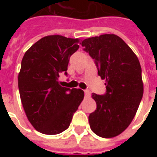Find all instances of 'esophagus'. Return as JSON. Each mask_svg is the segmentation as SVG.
Returning <instances> with one entry per match:
<instances>
[{"label": "esophagus", "mask_w": 157, "mask_h": 157, "mask_svg": "<svg viewBox=\"0 0 157 157\" xmlns=\"http://www.w3.org/2000/svg\"><path fill=\"white\" fill-rule=\"evenodd\" d=\"M84 93H85L86 97H87V98L91 97V92H90L89 90H85V91H84Z\"/></svg>", "instance_id": "34e87169"}]
</instances>
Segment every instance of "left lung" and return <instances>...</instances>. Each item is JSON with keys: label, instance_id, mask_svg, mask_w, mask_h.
Returning <instances> with one entry per match:
<instances>
[{"label": "left lung", "instance_id": "8db88e82", "mask_svg": "<svg viewBox=\"0 0 157 157\" xmlns=\"http://www.w3.org/2000/svg\"><path fill=\"white\" fill-rule=\"evenodd\" d=\"M105 80L106 93H92L97 109L89 115L90 127L102 138H113L124 131L135 118L144 92L141 67L137 56L115 34L86 39L82 43Z\"/></svg>", "mask_w": 157, "mask_h": 157}]
</instances>
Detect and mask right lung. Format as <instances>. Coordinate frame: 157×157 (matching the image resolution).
<instances>
[{
  "mask_svg": "<svg viewBox=\"0 0 157 157\" xmlns=\"http://www.w3.org/2000/svg\"><path fill=\"white\" fill-rule=\"evenodd\" d=\"M81 40L61 35L39 39L26 51L18 74L20 98L27 118L36 130L57 135L70 126L74 113L84 98L81 89L60 85L67 75L69 59Z\"/></svg>",
  "mask_w": 157,
  "mask_h": 157,
  "instance_id": "add662e5",
  "label": "right lung"
}]
</instances>
